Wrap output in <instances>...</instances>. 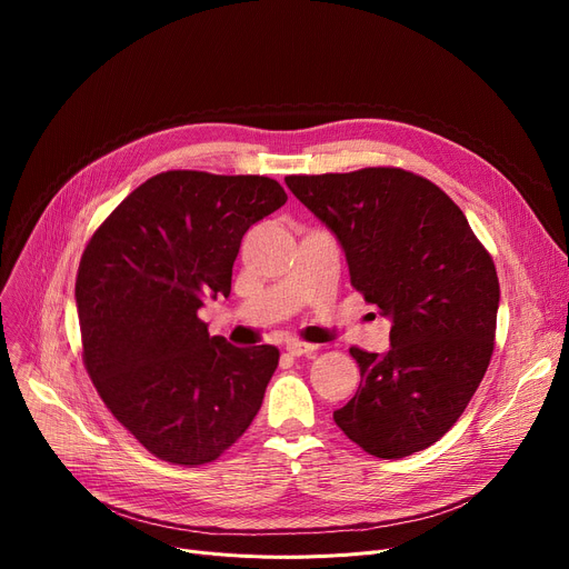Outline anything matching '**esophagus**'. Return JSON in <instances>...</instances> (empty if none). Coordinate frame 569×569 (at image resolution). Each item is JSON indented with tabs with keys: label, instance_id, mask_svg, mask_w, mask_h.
<instances>
[{
	"label": "esophagus",
	"instance_id": "1",
	"mask_svg": "<svg viewBox=\"0 0 569 569\" xmlns=\"http://www.w3.org/2000/svg\"><path fill=\"white\" fill-rule=\"evenodd\" d=\"M286 350L292 355V357H302V355H311V352H316L318 350V346H313V343H302V341H288L286 343Z\"/></svg>",
	"mask_w": 569,
	"mask_h": 569
}]
</instances>
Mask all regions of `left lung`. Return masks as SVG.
Here are the masks:
<instances>
[{"mask_svg":"<svg viewBox=\"0 0 569 569\" xmlns=\"http://www.w3.org/2000/svg\"><path fill=\"white\" fill-rule=\"evenodd\" d=\"M288 189L330 228L350 283L390 318V350L350 348L360 387L339 429L378 459L427 450L480 387L500 286L491 256L452 198L401 168L290 174Z\"/></svg>","mask_w":569,"mask_h":569,"instance_id":"8db88e82","label":"left lung"}]
</instances>
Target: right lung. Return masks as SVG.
<instances>
[{"label":"right lung","mask_w":569,"mask_h":569,"mask_svg":"<svg viewBox=\"0 0 569 569\" xmlns=\"http://www.w3.org/2000/svg\"><path fill=\"white\" fill-rule=\"evenodd\" d=\"M286 200L269 177L170 170L89 239L76 279L87 373L117 422L163 461H214L262 406L279 350L209 337L198 309L230 295L244 232Z\"/></svg>","instance_id":"obj_1"}]
</instances>
